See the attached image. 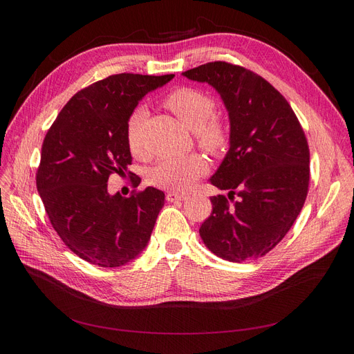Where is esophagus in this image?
<instances>
[{
    "label": "esophagus",
    "instance_id": "1",
    "mask_svg": "<svg viewBox=\"0 0 354 354\" xmlns=\"http://www.w3.org/2000/svg\"><path fill=\"white\" fill-rule=\"evenodd\" d=\"M185 199H187V195L185 194H177V192H169V194H167L168 202H177V201H185Z\"/></svg>",
    "mask_w": 354,
    "mask_h": 354
}]
</instances>
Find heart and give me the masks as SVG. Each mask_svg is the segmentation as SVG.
<instances>
[{
	"label": "heart",
	"instance_id": "obj_1",
	"mask_svg": "<svg viewBox=\"0 0 354 354\" xmlns=\"http://www.w3.org/2000/svg\"><path fill=\"white\" fill-rule=\"evenodd\" d=\"M167 108L190 130L196 143L211 155H223L230 146L229 125L216 115V100L212 95L194 87H180L171 91L165 100ZM147 118L145 106H136L127 120L125 136L130 152L142 158L145 155L142 128ZM208 171L205 158L192 153L187 156L160 159L149 169L147 178L156 187L183 192L190 189Z\"/></svg>",
	"mask_w": 354,
	"mask_h": 354
}]
</instances>
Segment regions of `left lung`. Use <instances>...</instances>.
I'll list each match as a JSON object with an SVG mask.
<instances>
[{
  "instance_id": "left-lung-1",
  "label": "left lung",
  "mask_w": 354,
  "mask_h": 354,
  "mask_svg": "<svg viewBox=\"0 0 354 354\" xmlns=\"http://www.w3.org/2000/svg\"><path fill=\"white\" fill-rule=\"evenodd\" d=\"M218 91L230 120V149L209 181L227 196L211 198L199 234L221 259L242 263L272 251L301 211L310 152L298 118L270 82L227 62L183 72Z\"/></svg>"
}]
</instances>
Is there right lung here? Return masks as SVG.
Wrapping results in <instances>:
<instances>
[{
	"label": "right lung",
	"instance_id": "right-lung-1",
	"mask_svg": "<svg viewBox=\"0 0 354 354\" xmlns=\"http://www.w3.org/2000/svg\"><path fill=\"white\" fill-rule=\"evenodd\" d=\"M174 75L118 73L78 91L46 134L37 189L51 226L80 259L100 267L134 260L151 239L165 195L155 187L109 195L112 174L131 173L125 127L145 95Z\"/></svg>",
	"mask_w": 354,
	"mask_h": 354
}]
</instances>
